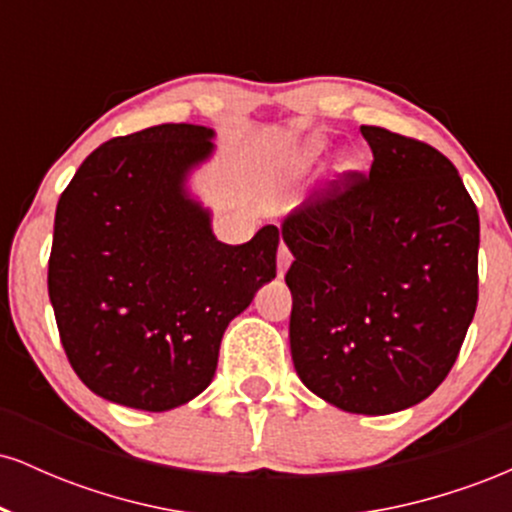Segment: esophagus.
Segmentation results:
<instances>
[{
  "label": "esophagus",
  "instance_id": "34e87169",
  "mask_svg": "<svg viewBox=\"0 0 512 512\" xmlns=\"http://www.w3.org/2000/svg\"><path fill=\"white\" fill-rule=\"evenodd\" d=\"M291 262H293V255H291V250L286 248L284 243H281V248H279V255H276V269H279V276H284V274H286V269L291 267Z\"/></svg>",
  "mask_w": 512,
  "mask_h": 512
}]
</instances>
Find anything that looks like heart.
<instances>
[{"instance_id":"heart-1","label":"heart","mask_w":512,"mask_h":512,"mask_svg":"<svg viewBox=\"0 0 512 512\" xmlns=\"http://www.w3.org/2000/svg\"><path fill=\"white\" fill-rule=\"evenodd\" d=\"M320 151H322V142H310L308 146H305L303 149V161H315L317 156H320Z\"/></svg>"}]
</instances>
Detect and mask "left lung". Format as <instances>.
I'll return each instance as SVG.
<instances>
[{
  "label": "left lung",
  "instance_id": "1",
  "mask_svg": "<svg viewBox=\"0 0 512 512\" xmlns=\"http://www.w3.org/2000/svg\"><path fill=\"white\" fill-rule=\"evenodd\" d=\"M349 170L281 226L293 252L291 356L310 392L351 414L414 407L448 378L479 301V214L438 149L361 127Z\"/></svg>",
  "mask_w": 512,
  "mask_h": 512
}]
</instances>
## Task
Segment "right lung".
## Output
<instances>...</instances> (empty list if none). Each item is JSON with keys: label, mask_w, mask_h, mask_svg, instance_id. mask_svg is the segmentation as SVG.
<instances>
[{"label": "right lung", "mask_w": 512, "mask_h": 512, "mask_svg": "<svg viewBox=\"0 0 512 512\" xmlns=\"http://www.w3.org/2000/svg\"><path fill=\"white\" fill-rule=\"evenodd\" d=\"M211 137L182 122L110 139L57 202L48 293L64 354L122 407L168 411L207 390L228 322L276 276L279 228L226 245L187 197Z\"/></svg>", "instance_id": "add662e5"}]
</instances>
